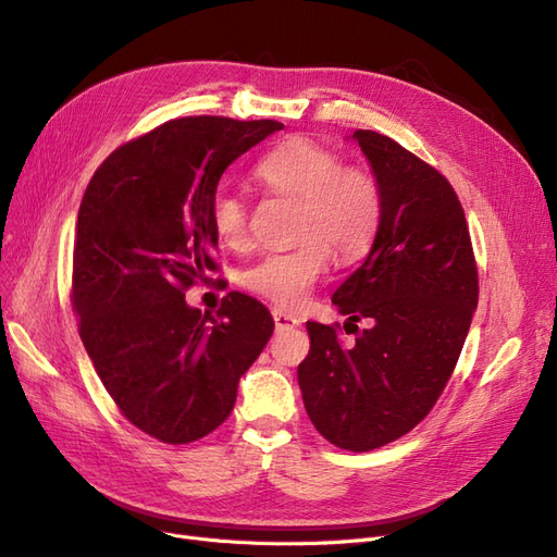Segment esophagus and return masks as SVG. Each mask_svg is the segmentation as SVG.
Wrapping results in <instances>:
<instances>
[{"label": "esophagus", "mask_w": 557, "mask_h": 557, "mask_svg": "<svg viewBox=\"0 0 557 557\" xmlns=\"http://www.w3.org/2000/svg\"><path fill=\"white\" fill-rule=\"evenodd\" d=\"M272 315H274L276 330H293L299 325V318L288 311H283V309H272Z\"/></svg>", "instance_id": "1"}]
</instances>
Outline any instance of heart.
<instances>
[{
  "label": "heart",
  "instance_id": "heart-1",
  "mask_svg": "<svg viewBox=\"0 0 557 557\" xmlns=\"http://www.w3.org/2000/svg\"><path fill=\"white\" fill-rule=\"evenodd\" d=\"M252 176L269 195L297 201L299 244L267 252L246 267L242 285L248 293L276 307H299L327 272L330 250L339 262H350L372 248L383 218V197L379 181L364 166L342 164L332 148L295 137L269 150ZM209 218L221 244L234 250L248 244V209L237 195L218 190L211 197Z\"/></svg>",
  "mask_w": 557,
  "mask_h": 557
}]
</instances>
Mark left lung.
Here are the masks:
<instances>
[{"instance_id": "left-lung-1", "label": "left lung", "mask_w": 557, "mask_h": 557, "mask_svg": "<svg viewBox=\"0 0 557 557\" xmlns=\"http://www.w3.org/2000/svg\"><path fill=\"white\" fill-rule=\"evenodd\" d=\"M352 139L383 197L372 250L332 295L356 344H342L339 325L307 323L311 350L297 381L315 430L364 453L411 432L444 393L479 305V272L446 176L385 134ZM360 319L367 331L351 325Z\"/></svg>"}]
</instances>
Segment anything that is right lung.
<instances>
[{"label": "right lung", "mask_w": 557, "mask_h": 557, "mask_svg": "<svg viewBox=\"0 0 557 557\" xmlns=\"http://www.w3.org/2000/svg\"><path fill=\"white\" fill-rule=\"evenodd\" d=\"M276 129L223 115L166 121L115 148L83 195L72 272L81 342L115 407L158 442L190 444L223 425L274 332L258 299L232 290L213 318L185 290L218 272V181Z\"/></svg>", "instance_id": "add662e5"}]
</instances>
